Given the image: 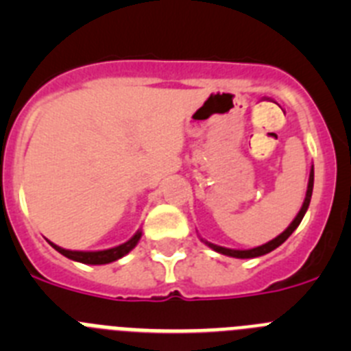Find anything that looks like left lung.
<instances>
[{
    "label": "left lung",
    "instance_id": "8db88e82",
    "mask_svg": "<svg viewBox=\"0 0 351 351\" xmlns=\"http://www.w3.org/2000/svg\"><path fill=\"white\" fill-rule=\"evenodd\" d=\"M313 182H315V169L311 167V170H309V181H308V190H306V198H304L302 202V207H300V210L297 213V216L293 218V221L288 225V228L285 232H281L280 235L276 239H272V241H269V243L262 244V246H256V247H251V250H230V247H223V246H218V244H213L209 243V241H204L202 243H206L207 246L210 247V250H214L216 253H221V255H226V256H232V258H256V256H262V255H267V253H271L272 250H276L278 246H281V244L287 241L288 237H290L293 232H295L297 226L300 225V221H302L304 214H306V210H308L309 207V202H311V195H313Z\"/></svg>",
    "mask_w": 351,
    "mask_h": 351
}]
</instances>
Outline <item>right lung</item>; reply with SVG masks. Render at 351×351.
Wrapping results in <instances>:
<instances>
[{
    "mask_svg": "<svg viewBox=\"0 0 351 351\" xmlns=\"http://www.w3.org/2000/svg\"><path fill=\"white\" fill-rule=\"evenodd\" d=\"M141 237H142V232L137 230V234L133 235L130 241H126V243L119 244V246L116 247H110V250H101V251H71V250H64V247L58 246V244L51 243V241H49V243H51V246L54 247L56 251H60L61 255L66 256V258L75 260V262H80V263H88V265H105V263L116 262V260L128 255L130 251L137 246Z\"/></svg>",
    "mask_w": 351,
    "mask_h": 351,
    "instance_id": "right-lung-1",
    "label": "right lung"
}]
</instances>
